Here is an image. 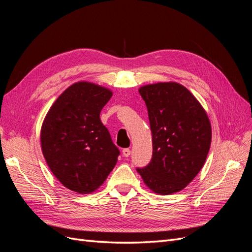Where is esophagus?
Instances as JSON below:
<instances>
[{
  "mask_svg": "<svg viewBox=\"0 0 252 252\" xmlns=\"http://www.w3.org/2000/svg\"><path fill=\"white\" fill-rule=\"evenodd\" d=\"M130 149L129 148H125V149H123V151H122V154H123V156L125 157V158H128L129 156H130Z\"/></svg>",
  "mask_w": 252,
  "mask_h": 252,
  "instance_id": "esophagus-1",
  "label": "esophagus"
}]
</instances>
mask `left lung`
I'll return each instance as SVG.
<instances>
[{"instance_id":"8db88e82","label":"left lung","mask_w":252,"mask_h":252,"mask_svg":"<svg viewBox=\"0 0 252 252\" xmlns=\"http://www.w3.org/2000/svg\"><path fill=\"white\" fill-rule=\"evenodd\" d=\"M139 93L148 110L152 158L136 171L154 192H178L195 178L207 158L209 119L192 94L178 83L151 84Z\"/></svg>"}]
</instances>
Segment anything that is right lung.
I'll list each match as a JSON object with an SVG mask.
<instances>
[{
  "label": "right lung",
  "instance_id": "add662e5",
  "mask_svg": "<svg viewBox=\"0 0 252 252\" xmlns=\"http://www.w3.org/2000/svg\"><path fill=\"white\" fill-rule=\"evenodd\" d=\"M111 95L95 84L75 83L57 98L44 120V158L56 178L72 191H94L118 162L120 150L100 120Z\"/></svg>",
  "mask_w": 252,
  "mask_h": 252
}]
</instances>
